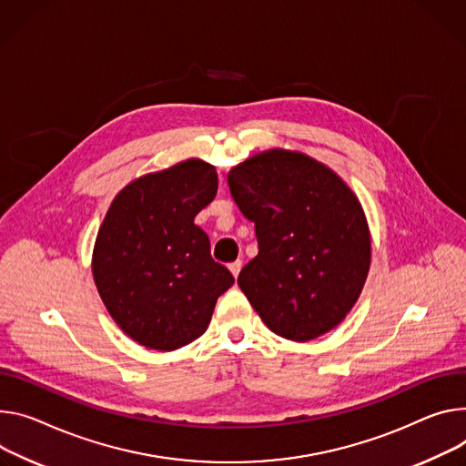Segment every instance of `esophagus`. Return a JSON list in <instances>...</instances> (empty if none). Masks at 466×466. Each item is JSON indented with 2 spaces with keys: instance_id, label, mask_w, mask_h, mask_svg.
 <instances>
[{
  "instance_id": "esophagus-1",
  "label": "esophagus",
  "mask_w": 466,
  "mask_h": 466,
  "mask_svg": "<svg viewBox=\"0 0 466 466\" xmlns=\"http://www.w3.org/2000/svg\"><path fill=\"white\" fill-rule=\"evenodd\" d=\"M228 269H230V273H232L234 277H238V275H239V271H241V262H239V260H236V262L228 264Z\"/></svg>"
}]
</instances>
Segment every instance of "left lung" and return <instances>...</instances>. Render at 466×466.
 <instances>
[{
	"label": "left lung",
	"instance_id": "1",
	"mask_svg": "<svg viewBox=\"0 0 466 466\" xmlns=\"http://www.w3.org/2000/svg\"><path fill=\"white\" fill-rule=\"evenodd\" d=\"M228 187L255 223L258 255L238 284L262 321L293 342L340 325L371 262L368 221L351 187L325 163L284 148L232 167Z\"/></svg>",
	"mask_w": 466,
	"mask_h": 466
}]
</instances>
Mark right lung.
Here are the masks:
<instances>
[{"instance_id":"add662e5","label":"right lung","mask_w":466,"mask_h":466,"mask_svg":"<svg viewBox=\"0 0 466 466\" xmlns=\"http://www.w3.org/2000/svg\"><path fill=\"white\" fill-rule=\"evenodd\" d=\"M216 193V167L189 157L122 187L98 228L93 277L100 298L124 334L148 350L197 340L234 284L195 225Z\"/></svg>"}]
</instances>
